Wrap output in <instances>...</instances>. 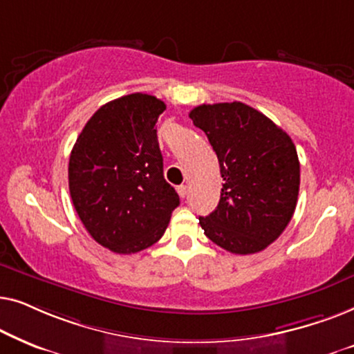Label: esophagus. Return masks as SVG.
<instances>
[{"mask_svg":"<svg viewBox=\"0 0 354 354\" xmlns=\"http://www.w3.org/2000/svg\"><path fill=\"white\" fill-rule=\"evenodd\" d=\"M177 190H178V195H180L182 198H185L188 195V187L187 185H180L177 188Z\"/></svg>","mask_w":354,"mask_h":354,"instance_id":"34e87169","label":"esophagus"}]
</instances>
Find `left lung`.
<instances>
[{"mask_svg": "<svg viewBox=\"0 0 354 354\" xmlns=\"http://www.w3.org/2000/svg\"><path fill=\"white\" fill-rule=\"evenodd\" d=\"M190 119L217 154L224 178L219 205L200 217L205 235L235 254H253L275 241L292 221L299 161L292 138L251 106L201 104Z\"/></svg>", "mask_w": 354, "mask_h": 354, "instance_id": "obj_1", "label": "left lung"}]
</instances>
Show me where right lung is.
Here are the masks:
<instances>
[{"label":"right lung","instance_id":"obj_1","mask_svg":"<svg viewBox=\"0 0 354 354\" xmlns=\"http://www.w3.org/2000/svg\"><path fill=\"white\" fill-rule=\"evenodd\" d=\"M164 109L147 93L109 101L72 148V203L93 240L114 253H138L156 243L180 205L162 174L156 122Z\"/></svg>","mask_w":354,"mask_h":354}]
</instances>
